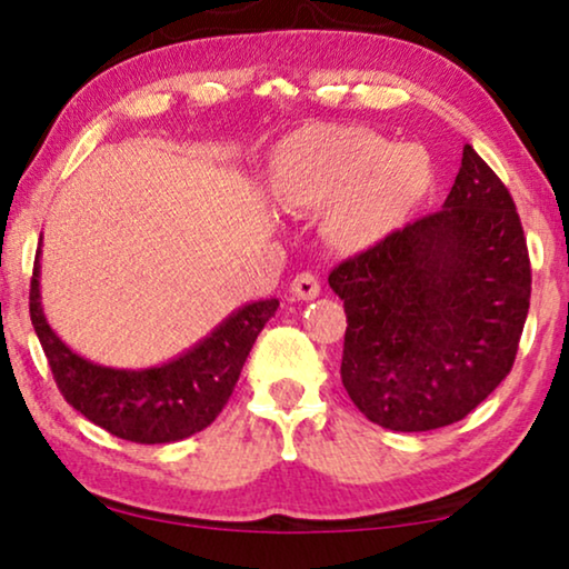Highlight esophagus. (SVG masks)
Masks as SVG:
<instances>
[{
    "label": "esophagus",
    "instance_id": "esophagus-1",
    "mask_svg": "<svg viewBox=\"0 0 569 569\" xmlns=\"http://www.w3.org/2000/svg\"><path fill=\"white\" fill-rule=\"evenodd\" d=\"M290 292L298 300H313V298H318V295H321V282H318V277L310 274V271H302V274L292 279Z\"/></svg>",
    "mask_w": 569,
    "mask_h": 569
}]
</instances>
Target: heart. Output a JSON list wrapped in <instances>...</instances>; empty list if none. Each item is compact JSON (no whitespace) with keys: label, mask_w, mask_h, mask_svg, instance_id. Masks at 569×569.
<instances>
[{"label":"heart","mask_w":569,"mask_h":569,"mask_svg":"<svg viewBox=\"0 0 569 569\" xmlns=\"http://www.w3.org/2000/svg\"><path fill=\"white\" fill-rule=\"evenodd\" d=\"M432 181L425 147L391 144L362 127L302 129L279 147L274 191L292 212H326L341 248H365L399 228Z\"/></svg>","instance_id":"heart-1"}]
</instances>
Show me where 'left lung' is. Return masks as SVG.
Returning a JSON list of instances; mask_svg holds the SVG:
<instances>
[{
	"label": "left lung",
	"instance_id": "1",
	"mask_svg": "<svg viewBox=\"0 0 569 569\" xmlns=\"http://www.w3.org/2000/svg\"><path fill=\"white\" fill-rule=\"evenodd\" d=\"M329 284L345 300L349 399L386 430L425 432L463 419L510 372L531 261L512 197L466 144L442 209L341 261Z\"/></svg>",
	"mask_w": 569,
	"mask_h": 569
}]
</instances>
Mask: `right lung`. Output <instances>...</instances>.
Segmentation results:
<instances>
[{"mask_svg": "<svg viewBox=\"0 0 569 569\" xmlns=\"http://www.w3.org/2000/svg\"><path fill=\"white\" fill-rule=\"evenodd\" d=\"M279 300L246 302L183 355L158 368H106L72 352L46 321L41 306V246L30 279V321L59 391L92 425L116 438L160 446L201 432L220 415L246 357Z\"/></svg>", "mask_w": 569, "mask_h": 569, "instance_id": "add662e5", "label": "right lung"}]
</instances>
